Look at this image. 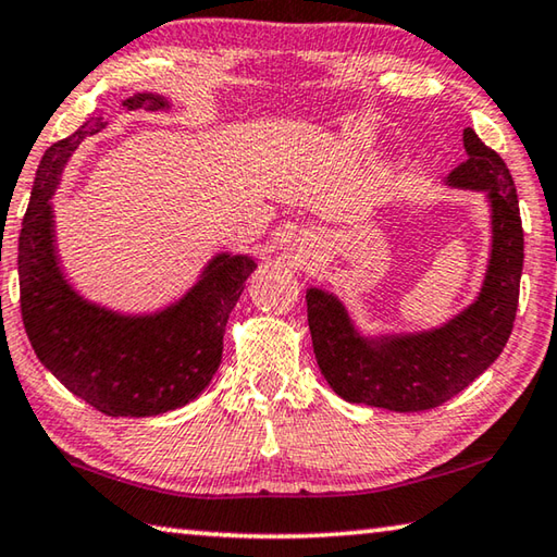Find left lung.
Masks as SVG:
<instances>
[{"label": "left lung", "instance_id": "left-lung-1", "mask_svg": "<svg viewBox=\"0 0 557 557\" xmlns=\"http://www.w3.org/2000/svg\"><path fill=\"white\" fill-rule=\"evenodd\" d=\"M467 161L447 175L457 188L484 190L492 202V259L480 298L441 330L382 337L355 333L335 296L310 288L308 325L318 367L330 388L349 404L386 411H428L465 392L502 355L519 308L523 227L516 185L502 156L470 126L462 132Z\"/></svg>", "mask_w": 557, "mask_h": 557}]
</instances>
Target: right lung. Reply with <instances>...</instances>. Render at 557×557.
<instances>
[{"label":"right lung","mask_w":557,"mask_h":557,"mask_svg":"<svg viewBox=\"0 0 557 557\" xmlns=\"http://www.w3.org/2000/svg\"><path fill=\"white\" fill-rule=\"evenodd\" d=\"M124 107L153 112L165 100L144 92ZM102 126L100 116L87 120L38 165L18 234L22 320L36 357L67 392L104 416H159L193 401L218 372L224 325L253 261L220 253L190 294L159 315H116L77 296L55 263L48 200L67 156Z\"/></svg>","instance_id":"right-lung-1"}]
</instances>
